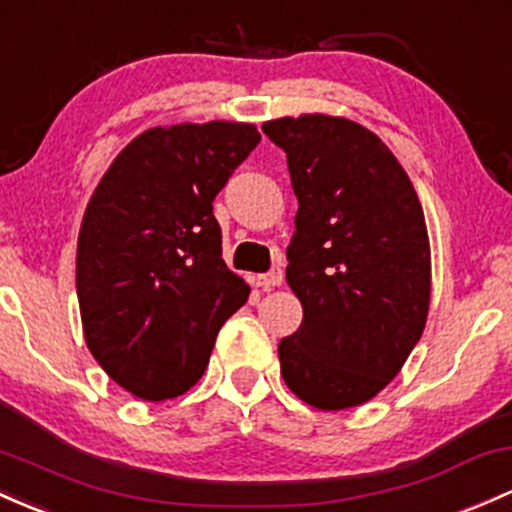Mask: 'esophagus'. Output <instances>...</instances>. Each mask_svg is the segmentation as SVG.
<instances>
[{"label": "esophagus", "instance_id": "34e87169", "mask_svg": "<svg viewBox=\"0 0 512 512\" xmlns=\"http://www.w3.org/2000/svg\"><path fill=\"white\" fill-rule=\"evenodd\" d=\"M282 282H284V272H282V267H279V265L269 269V272L257 274V277H255V284L262 286V289H274V286H279Z\"/></svg>", "mask_w": 512, "mask_h": 512}]
</instances>
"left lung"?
<instances>
[{
  "mask_svg": "<svg viewBox=\"0 0 512 512\" xmlns=\"http://www.w3.org/2000/svg\"><path fill=\"white\" fill-rule=\"evenodd\" d=\"M299 199L286 282L303 320L279 342L282 376L320 411L369 401L401 372L430 306V243L406 170L379 136L340 116L262 126Z\"/></svg>",
  "mask_w": 512,
  "mask_h": 512,
  "instance_id": "1",
  "label": "left lung"
}]
</instances>
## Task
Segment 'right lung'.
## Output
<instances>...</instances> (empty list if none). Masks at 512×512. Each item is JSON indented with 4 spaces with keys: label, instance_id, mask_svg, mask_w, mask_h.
<instances>
[{
    "label": "right lung",
    "instance_id": "right-lung-1",
    "mask_svg": "<svg viewBox=\"0 0 512 512\" xmlns=\"http://www.w3.org/2000/svg\"><path fill=\"white\" fill-rule=\"evenodd\" d=\"M252 123L150 128L121 150L84 211L77 299L106 374L143 401L189 391L250 286L221 257L213 199L260 143Z\"/></svg>",
    "mask_w": 512,
    "mask_h": 512
}]
</instances>
